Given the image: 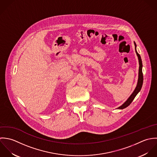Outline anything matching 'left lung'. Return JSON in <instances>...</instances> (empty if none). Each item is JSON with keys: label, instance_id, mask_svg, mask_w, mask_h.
<instances>
[{"label": "left lung", "instance_id": "8db88e82", "mask_svg": "<svg viewBox=\"0 0 157 157\" xmlns=\"http://www.w3.org/2000/svg\"><path fill=\"white\" fill-rule=\"evenodd\" d=\"M134 44H135V52H136V53L138 56V61H139V65H140V67H139V75H138V83H137V86L134 90V92L132 93V94L130 95V96L128 98V99L125 101V102L120 107H118L119 109H123L125 107H128L130 104L131 102L133 101V100L134 99V98H135V96H136V94H138V92L141 90V87H142V86H143V71H142V67H143V64H142V61H141V56L138 53V52H136V45L135 44V42H134Z\"/></svg>", "mask_w": 157, "mask_h": 157}]
</instances>
